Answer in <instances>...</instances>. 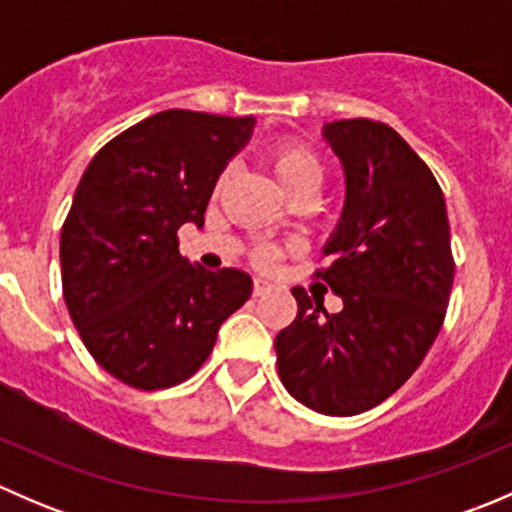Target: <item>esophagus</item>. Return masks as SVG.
<instances>
[{
    "label": "esophagus",
    "instance_id": "esophagus-1",
    "mask_svg": "<svg viewBox=\"0 0 512 512\" xmlns=\"http://www.w3.org/2000/svg\"><path fill=\"white\" fill-rule=\"evenodd\" d=\"M272 289V282L262 280V277H257L255 285H252V292H255V297H262V294H267Z\"/></svg>",
    "mask_w": 512,
    "mask_h": 512
}]
</instances>
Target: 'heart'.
Wrapping results in <instances>:
<instances>
[{
    "mask_svg": "<svg viewBox=\"0 0 512 512\" xmlns=\"http://www.w3.org/2000/svg\"><path fill=\"white\" fill-rule=\"evenodd\" d=\"M270 168L275 178L280 180L282 188L289 195H297L302 190H317L322 183V163L302 143H280L270 151ZM280 260V247L277 245H260L255 250V262L260 267H272Z\"/></svg>",
    "mask_w": 512,
    "mask_h": 512,
    "instance_id": "b5f03b06",
    "label": "heart"
}]
</instances>
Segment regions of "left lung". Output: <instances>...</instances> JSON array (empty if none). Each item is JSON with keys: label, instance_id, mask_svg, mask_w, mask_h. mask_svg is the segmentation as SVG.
Masks as SVG:
<instances>
[{"label": "left lung", "instance_id": "1", "mask_svg": "<svg viewBox=\"0 0 512 512\" xmlns=\"http://www.w3.org/2000/svg\"><path fill=\"white\" fill-rule=\"evenodd\" d=\"M324 138L344 165L347 203L314 277L344 307L329 314L294 287L297 317L275 339L277 371L307 409L354 416L421 366L446 319L456 262L441 185L394 128L347 118L327 123Z\"/></svg>", "mask_w": 512, "mask_h": 512}]
</instances>
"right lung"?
Wrapping results in <instances>:
<instances>
[{"mask_svg":"<svg viewBox=\"0 0 512 512\" xmlns=\"http://www.w3.org/2000/svg\"><path fill=\"white\" fill-rule=\"evenodd\" d=\"M252 126V116L170 108L118 133L81 175L61 227L64 302L89 354L126 386L190 379L250 299L247 272L190 265L178 230L203 227L218 175Z\"/></svg>","mask_w":512,"mask_h":512,"instance_id":"add662e5","label":"right lung"}]
</instances>
